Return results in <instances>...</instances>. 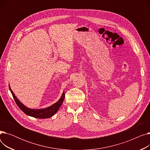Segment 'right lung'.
<instances>
[{
	"label": "right lung",
	"instance_id": "obj_1",
	"mask_svg": "<svg viewBox=\"0 0 150 150\" xmlns=\"http://www.w3.org/2000/svg\"><path fill=\"white\" fill-rule=\"evenodd\" d=\"M10 90L12 93V96L13 97V98L16 102V103L18 106V107L22 110V111L24 112L25 114L31 116V117H33L35 118H38V119H48V118L51 117L53 116L55 113L57 112L58 111L59 108H60L61 105H62L63 101L64 100L65 98V93L64 92L62 93V95L60 99L53 104V105L45 108V109H30L25 106L23 105L21 102L16 98V97L15 96L14 93L11 89L10 86H9Z\"/></svg>",
	"mask_w": 150,
	"mask_h": 150
}]
</instances>
